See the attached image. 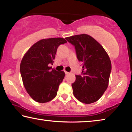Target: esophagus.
<instances>
[{
	"label": "esophagus",
	"mask_w": 132,
	"mask_h": 132,
	"mask_svg": "<svg viewBox=\"0 0 132 132\" xmlns=\"http://www.w3.org/2000/svg\"><path fill=\"white\" fill-rule=\"evenodd\" d=\"M64 73H65V74H66V75L69 74V72H68V71H64Z\"/></svg>",
	"instance_id": "obj_1"
}]
</instances>
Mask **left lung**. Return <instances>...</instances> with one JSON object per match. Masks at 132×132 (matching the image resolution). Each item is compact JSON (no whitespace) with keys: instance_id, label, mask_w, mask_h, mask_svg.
I'll use <instances>...</instances> for the list:
<instances>
[{"instance_id":"obj_1","label":"left lung","mask_w":132,"mask_h":132,"mask_svg":"<svg viewBox=\"0 0 132 132\" xmlns=\"http://www.w3.org/2000/svg\"><path fill=\"white\" fill-rule=\"evenodd\" d=\"M75 46L77 57L82 63L81 75L76 76L71 84L75 97L84 104L95 102L103 95L108 86L111 62L100 44L87 34L66 38Z\"/></svg>"}]
</instances>
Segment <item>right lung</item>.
<instances>
[{"label":"right lung","mask_w":132,"mask_h":132,"mask_svg":"<svg viewBox=\"0 0 132 132\" xmlns=\"http://www.w3.org/2000/svg\"><path fill=\"white\" fill-rule=\"evenodd\" d=\"M62 38L42 39L34 44L21 60L20 73L27 92L34 101L45 103L57 95L64 77L63 71L51 69L57 49L66 43Z\"/></svg>","instance_id":"right-lung-1"}]
</instances>
